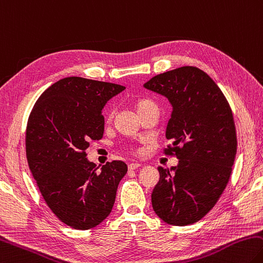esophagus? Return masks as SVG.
I'll return each instance as SVG.
<instances>
[{
	"label": "esophagus",
	"mask_w": 263,
	"mask_h": 263,
	"mask_svg": "<svg viewBox=\"0 0 263 263\" xmlns=\"http://www.w3.org/2000/svg\"><path fill=\"white\" fill-rule=\"evenodd\" d=\"M141 166V163H138V162H136V163H130L128 164V170H136L138 168H140Z\"/></svg>",
	"instance_id": "esophagus-1"
}]
</instances>
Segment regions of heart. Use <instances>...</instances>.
Wrapping results in <instances>:
<instances>
[{"mask_svg": "<svg viewBox=\"0 0 263 263\" xmlns=\"http://www.w3.org/2000/svg\"><path fill=\"white\" fill-rule=\"evenodd\" d=\"M152 103H154V102H153L152 100H149V99H141V100H138V101L135 103V108H136L137 112L139 114V112L142 110V109H145L146 107H148V106H149V104H152ZM112 116H114V111L109 112V114H108V121H111ZM130 153H132V154H137V151L133 149V148H131Z\"/></svg>", "mask_w": 263, "mask_h": 263, "instance_id": "obj_1", "label": "heart"}]
</instances>
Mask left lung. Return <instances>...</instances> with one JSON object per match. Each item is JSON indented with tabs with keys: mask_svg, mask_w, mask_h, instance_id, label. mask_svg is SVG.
<instances>
[{
	"mask_svg": "<svg viewBox=\"0 0 263 263\" xmlns=\"http://www.w3.org/2000/svg\"><path fill=\"white\" fill-rule=\"evenodd\" d=\"M145 88L173 104L164 154L179 160L171 170L160 166L152 193L155 214L171 226L201 219L216 204L232 173L237 133L232 110L216 83L195 66L166 71Z\"/></svg>",
	"mask_w": 263,
	"mask_h": 263,
	"instance_id": "left-lung-1",
	"label": "left lung"
}]
</instances>
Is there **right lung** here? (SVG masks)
I'll return each instance as SVG.
<instances>
[{
    "mask_svg": "<svg viewBox=\"0 0 263 263\" xmlns=\"http://www.w3.org/2000/svg\"><path fill=\"white\" fill-rule=\"evenodd\" d=\"M124 86L68 77L47 88L26 126V159L42 198L55 216L77 230L99 226L110 214L125 176L123 161L101 171L87 160L92 140L103 137L102 109Z\"/></svg>",
    "mask_w": 263,
    "mask_h": 263,
    "instance_id": "right-lung-1",
    "label": "right lung"
}]
</instances>
